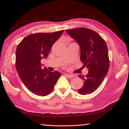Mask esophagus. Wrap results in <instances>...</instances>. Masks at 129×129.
<instances>
[{
  "instance_id": "34e87169",
  "label": "esophagus",
  "mask_w": 129,
  "mask_h": 129,
  "mask_svg": "<svg viewBox=\"0 0 129 129\" xmlns=\"http://www.w3.org/2000/svg\"><path fill=\"white\" fill-rule=\"evenodd\" d=\"M65 75L67 76L68 78H73L74 76V75H72V74H65Z\"/></svg>"
}]
</instances>
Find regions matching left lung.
I'll use <instances>...</instances> for the list:
<instances>
[{
  "label": "left lung",
  "instance_id": "8db88e82",
  "mask_svg": "<svg viewBox=\"0 0 129 129\" xmlns=\"http://www.w3.org/2000/svg\"><path fill=\"white\" fill-rule=\"evenodd\" d=\"M80 46V60L83 67L88 68L85 76L79 75L84 84L78 92L81 95L94 92L100 85L109 68L108 50L100 35L92 30L79 28L66 30Z\"/></svg>",
  "mask_w": 129,
  "mask_h": 129
}]
</instances>
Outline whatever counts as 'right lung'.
Listing matches in <instances>:
<instances>
[{"mask_svg":"<svg viewBox=\"0 0 129 129\" xmlns=\"http://www.w3.org/2000/svg\"><path fill=\"white\" fill-rule=\"evenodd\" d=\"M64 30L51 33H36L26 37L16 50L15 66L18 75L30 91L39 96L53 91L61 73L42 69L40 61L46 58L52 46Z\"/></svg>","mask_w":129,"mask_h":129,"instance_id":"add662e5","label":"right lung"}]
</instances>
